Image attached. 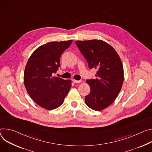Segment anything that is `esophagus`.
<instances>
[{"mask_svg":"<svg viewBox=\"0 0 152 152\" xmlns=\"http://www.w3.org/2000/svg\"><path fill=\"white\" fill-rule=\"evenodd\" d=\"M72 81H73L74 83H80L82 82L81 80L78 81V80H75V79H72Z\"/></svg>","mask_w":152,"mask_h":152,"instance_id":"esophagus-1","label":"esophagus"}]
</instances>
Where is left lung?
I'll return each mask as SVG.
<instances>
[{
    "mask_svg": "<svg viewBox=\"0 0 152 152\" xmlns=\"http://www.w3.org/2000/svg\"><path fill=\"white\" fill-rule=\"evenodd\" d=\"M75 44L89 68L97 70L95 79L86 80L91 92L85 96V103L94 110H102L112 104L121 89L124 80L121 60L115 49L103 40L76 41Z\"/></svg>",
    "mask_w": 152,
    "mask_h": 152,
    "instance_id": "1",
    "label": "left lung"
}]
</instances>
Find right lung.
<instances>
[{"instance_id":"right-lung-1","label":"right lung","mask_w":152,"mask_h":152,"mask_svg":"<svg viewBox=\"0 0 152 152\" xmlns=\"http://www.w3.org/2000/svg\"><path fill=\"white\" fill-rule=\"evenodd\" d=\"M72 40L52 42L37 48L30 56L24 72L25 88L40 107L53 110L60 106L71 88V80L53 77L60 66V58Z\"/></svg>"}]
</instances>
